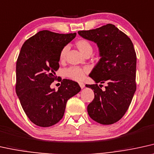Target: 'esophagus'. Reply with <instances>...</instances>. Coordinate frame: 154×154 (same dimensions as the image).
Returning <instances> with one entry per match:
<instances>
[{"label":"esophagus","instance_id":"1","mask_svg":"<svg viewBox=\"0 0 154 154\" xmlns=\"http://www.w3.org/2000/svg\"><path fill=\"white\" fill-rule=\"evenodd\" d=\"M79 86H80V87H81L82 89H83L84 87H85V84H84L83 82H79Z\"/></svg>","mask_w":154,"mask_h":154}]
</instances>
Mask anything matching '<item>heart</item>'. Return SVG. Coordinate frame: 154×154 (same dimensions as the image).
Instances as JSON below:
<instances>
[{
  "label": "heart",
  "mask_w": 154,
  "mask_h": 154,
  "mask_svg": "<svg viewBox=\"0 0 154 154\" xmlns=\"http://www.w3.org/2000/svg\"><path fill=\"white\" fill-rule=\"evenodd\" d=\"M76 46L78 50L82 53L84 55L91 53L92 52V46L90 42L84 38H81L77 40L75 42ZM68 52V47H64L61 50L60 53V60H64L65 59ZM88 72V69L86 67H71L65 71V75L68 78L75 81H81L85 77V74Z\"/></svg>",
  "instance_id": "heart-1"
}]
</instances>
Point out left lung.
<instances>
[{
  "instance_id": "left-lung-1",
  "label": "left lung",
  "mask_w": 154,
  "mask_h": 154,
  "mask_svg": "<svg viewBox=\"0 0 154 154\" xmlns=\"http://www.w3.org/2000/svg\"><path fill=\"white\" fill-rule=\"evenodd\" d=\"M78 34L97 44L101 57L89 74L96 84L86 85L94 93V99L87 106L89 116L101 124L116 123L125 114L137 89L133 43L112 24L78 31ZM99 82L107 84L104 91L98 86Z\"/></svg>"
}]
</instances>
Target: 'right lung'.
<instances>
[{
  "mask_svg": "<svg viewBox=\"0 0 154 154\" xmlns=\"http://www.w3.org/2000/svg\"><path fill=\"white\" fill-rule=\"evenodd\" d=\"M42 30L27 40L16 63L15 91L21 106L32 123L49 127L65 114L67 100L81 90L78 83L63 79L57 91L50 87L57 79L60 53L76 36Z\"/></svg>",
  "mask_w": 154,
  "mask_h": 154,
  "instance_id": "1",
  "label": "right lung"
}]
</instances>
